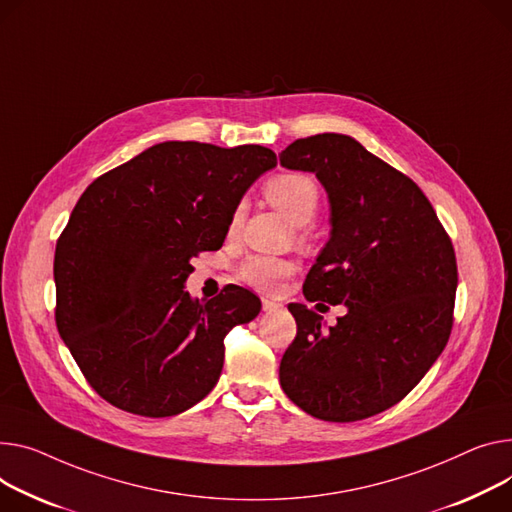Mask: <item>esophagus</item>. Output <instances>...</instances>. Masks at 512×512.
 <instances>
[{
	"label": "esophagus",
	"mask_w": 512,
	"mask_h": 512,
	"mask_svg": "<svg viewBox=\"0 0 512 512\" xmlns=\"http://www.w3.org/2000/svg\"><path fill=\"white\" fill-rule=\"evenodd\" d=\"M261 304H263V311H265V313H271V311H278V309H282V304H280V302H276V300H271V298H263V300H261Z\"/></svg>",
	"instance_id": "obj_1"
}]
</instances>
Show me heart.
I'll use <instances>...</instances> for the list:
<instances>
[{"instance_id":"heart-1","label":"heart","mask_w":512,"mask_h":512,"mask_svg":"<svg viewBox=\"0 0 512 512\" xmlns=\"http://www.w3.org/2000/svg\"><path fill=\"white\" fill-rule=\"evenodd\" d=\"M265 199L274 206L292 226L311 224L321 201L319 185L304 173H280L263 185ZM243 222V206L232 210L228 232L234 234ZM294 263L284 257L251 255L238 265V280L259 292H276L280 284L292 274Z\"/></svg>"}]
</instances>
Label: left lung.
Returning a JSON list of instances; mask_svg holds the SVG:
<instances>
[{
    "instance_id": "8db88e82",
    "label": "left lung",
    "mask_w": 512,
    "mask_h": 512,
    "mask_svg": "<svg viewBox=\"0 0 512 512\" xmlns=\"http://www.w3.org/2000/svg\"><path fill=\"white\" fill-rule=\"evenodd\" d=\"M280 164L315 173L331 208V236L306 276L304 298L348 309L325 329L306 304H288L298 331L282 356L280 385L319 420L381 414L422 381L449 342L457 290L451 238L422 189L350 135L296 140Z\"/></svg>"
}]
</instances>
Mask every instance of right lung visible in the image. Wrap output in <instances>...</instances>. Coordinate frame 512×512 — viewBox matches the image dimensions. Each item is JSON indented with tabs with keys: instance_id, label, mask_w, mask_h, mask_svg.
I'll return each instance as SVG.
<instances>
[{
	"instance_id": "right-lung-1",
	"label": "right lung",
	"mask_w": 512,
	"mask_h": 512,
	"mask_svg": "<svg viewBox=\"0 0 512 512\" xmlns=\"http://www.w3.org/2000/svg\"><path fill=\"white\" fill-rule=\"evenodd\" d=\"M276 164L263 146L162 142L82 193L55 249V321L102 399L166 418L216 387L226 333L261 300L241 286L191 298V259L222 247L232 210Z\"/></svg>"
}]
</instances>
